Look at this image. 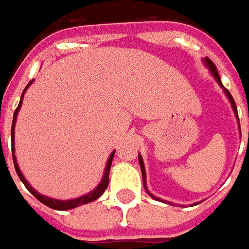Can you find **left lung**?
Listing matches in <instances>:
<instances>
[{"mask_svg": "<svg viewBox=\"0 0 249 249\" xmlns=\"http://www.w3.org/2000/svg\"><path fill=\"white\" fill-rule=\"evenodd\" d=\"M202 61H204V64L208 67V70H209V72H211V75L213 76V79H214V80L217 82V84L220 86V87L223 88V91H224V93H225V96L228 98L229 103H231V106H232V110H233V112H234V116H236V119H237V123H239V131H240V134H241L240 121H239V115H237V108H236V105H234V100H233V98H232V95H231L228 89H227V88L223 86V83H221V79H220V75H218V72H217V68H216V65L212 63V60H209L208 57H205V59H202ZM248 138H249V134H248ZM138 160H139V165H141V170H142L143 186H144V189H146V192H147V195H149L151 198H154V200L162 201V202H166V204H170V205H173L172 202H169V201H163L162 198H160V197H156V196L153 195V193H150L149 189H147V185H146V169H144L143 160H142V156H141V154H138ZM200 202H201V201H200ZM196 204H198V202H196ZM196 204H192V205H196Z\"/></svg>", "mask_w": 249, "mask_h": 249, "instance_id": "8db88e82", "label": "left lung"}]
</instances>
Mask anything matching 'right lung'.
<instances>
[{"label":"right lung","mask_w":249,"mask_h":249,"mask_svg":"<svg viewBox=\"0 0 249 249\" xmlns=\"http://www.w3.org/2000/svg\"><path fill=\"white\" fill-rule=\"evenodd\" d=\"M33 80L28 83V86L24 89V92L21 95V99L20 103H18V107L16 108L15 111V115H13V123H12V154H13V163H15V169L16 173H17V176L21 179V182L25 185V188L29 192H31L32 195L36 197L37 200L40 201V202H43L44 205L49 206V208H52V209H56V211H70V209H73V208H77V206L84 205V204H88V202H92V201L98 200L100 196L105 193V190L107 189V185H108V176H110V169H111V163H112V158H114V154H115V150L112 151L108 157V160H107V163H106L105 167V173H103V177L100 179V182L98 184V186L95 188L93 190H91L89 193L84 196H80V197H76V198H71V200H56V198H52V197H48V196H44L41 193H38L36 189H33L31 186V184L26 181V178L24 177V174L21 173L20 166H18V163H17V158L15 156V127H16V121H17V115H18V111H20L21 106H22V99H24V95H25L26 89L29 88Z\"/></svg>","instance_id":"1"}]
</instances>
